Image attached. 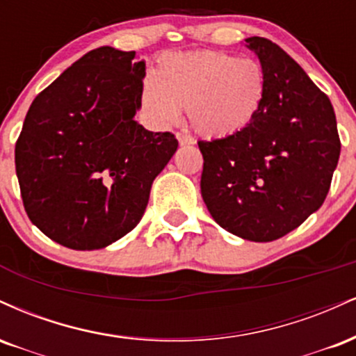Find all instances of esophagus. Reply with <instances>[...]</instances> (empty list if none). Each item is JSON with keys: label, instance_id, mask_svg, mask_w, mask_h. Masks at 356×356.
<instances>
[{"label": "esophagus", "instance_id": "34e87169", "mask_svg": "<svg viewBox=\"0 0 356 356\" xmlns=\"http://www.w3.org/2000/svg\"><path fill=\"white\" fill-rule=\"evenodd\" d=\"M177 140H178V143L181 145V146H185V145H193V143H195L193 138H191L190 135H185V133H177Z\"/></svg>", "mask_w": 356, "mask_h": 356}]
</instances>
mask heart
Returning <instances> with one entry per match:
<instances>
[{
  "label": "heart",
  "mask_w": 356,
  "mask_h": 356,
  "mask_svg": "<svg viewBox=\"0 0 356 356\" xmlns=\"http://www.w3.org/2000/svg\"><path fill=\"white\" fill-rule=\"evenodd\" d=\"M266 95V74L253 58L223 51L165 54L141 85V106L158 128H171L186 108L204 138H228L252 124Z\"/></svg>",
  "instance_id": "1"
}]
</instances>
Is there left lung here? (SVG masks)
<instances>
[{
  "label": "left lung",
  "instance_id": "obj_1",
  "mask_svg": "<svg viewBox=\"0 0 356 356\" xmlns=\"http://www.w3.org/2000/svg\"><path fill=\"white\" fill-rule=\"evenodd\" d=\"M266 74L265 102L238 135L198 141L202 196L213 220L248 241L298 228L327 198L340 158L328 96L266 38H246Z\"/></svg>",
  "mask_w": 356,
  "mask_h": 356
}]
</instances>
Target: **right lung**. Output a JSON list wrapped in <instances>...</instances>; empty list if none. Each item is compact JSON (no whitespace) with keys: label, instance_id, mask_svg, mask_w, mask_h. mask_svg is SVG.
I'll use <instances>...</instances> for the list:
<instances>
[{"label":"right lung","instance_id":"right-lung-1","mask_svg":"<svg viewBox=\"0 0 356 356\" xmlns=\"http://www.w3.org/2000/svg\"><path fill=\"white\" fill-rule=\"evenodd\" d=\"M145 61L102 46L36 96L15 163L29 220L71 250H99L140 223L154 178L178 148L135 121Z\"/></svg>","mask_w":356,"mask_h":356}]
</instances>
